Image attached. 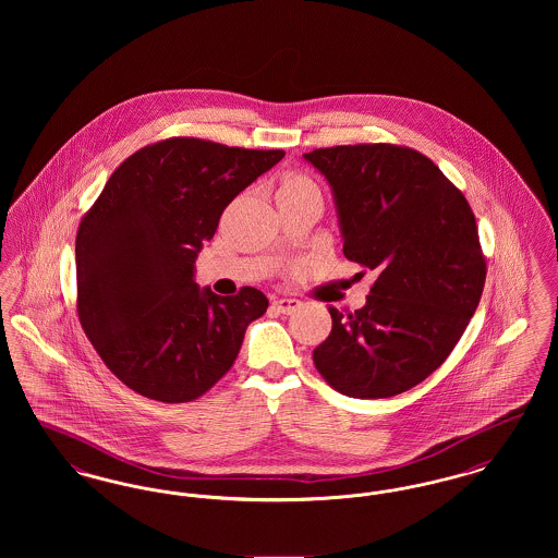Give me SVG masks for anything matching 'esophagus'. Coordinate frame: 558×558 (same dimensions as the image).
Instances as JSON below:
<instances>
[{
	"label": "esophagus",
	"instance_id": "esophagus-1",
	"mask_svg": "<svg viewBox=\"0 0 558 558\" xmlns=\"http://www.w3.org/2000/svg\"><path fill=\"white\" fill-rule=\"evenodd\" d=\"M271 305H274V310L280 312V314H292V312H296V310L301 307V301H299V299H287V296H282V299H276Z\"/></svg>",
	"mask_w": 558,
	"mask_h": 558
}]
</instances>
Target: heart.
<instances>
[{"label":"heart","mask_w":558,"mask_h":558,"mask_svg":"<svg viewBox=\"0 0 558 558\" xmlns=\"http://www.w3.org/2000/svg\"><path fill=\"white\" fill-rule=\"evenodd\" d=\"M303 186H316L307 175H303V173H289L284 180H282V186L284 190H289V187H303Z\"/></svg>","instance_id":"heart-1"}]
</instances>
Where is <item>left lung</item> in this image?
I'll return each mask as SVG.
<instances>
[{
	"label": "left lung",
	"mask_w": 558,
	"mask_h": 558,
	"mask_svg": "<svg viewBox=\"0 0 558 558\" xmlns=\"http://www.w3.org/2000/svg\"><path fill=\"white\" fill-rule=\"evenodd\" d=\"M349 262L378 276L362 310L328 307L314 349L322 378L349 398H393L437 371L485 287V255L464 194L423 153L398 144L316 148Z\"/></svg>",
	"instance_id": "obj_1"
}]
</instances>
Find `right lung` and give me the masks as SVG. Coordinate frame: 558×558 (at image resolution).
Listing matches in <instances>:
<instances>
[{"label":"right lung","mask_w":558,"mask_h":558,"mask_svg":"<svg viewBox=\"0 0 558 558\" xmlns=\"http://www.w3.org/2000/svg\"><path fill=\"white\" fill-rule=\"evenodd\" d=\"M282 157L167 137L123 160L83 215L75 240L81 328L135 393L194 401L232 368L246 326L266 314V294L201 291L194 259L223 209Z\"/></svg>","instance_id":"right-lung-1"}]
</instances>
